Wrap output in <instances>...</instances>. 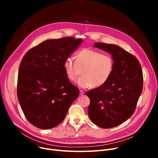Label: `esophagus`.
Instances as JSON below:
<instances>
[{
    "instance_id": "34e87169",
    "label": "esophagus",
    "mask_w": 158,
    "mask_h": 158,
    "mask_svg": "<svg viewBox=\"0 0 158 158\" xmlns=\"http://www.w3.org/2000/svg\"><path fill=\"white\" fill-rule=\"evenodd\" d=\"M84 94H85V92H84L82 90H80V91H79V94H80V95H84Z\"/></svg>"
}]
</instances>
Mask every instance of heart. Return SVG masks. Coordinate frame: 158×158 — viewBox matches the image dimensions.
Wrapping results in <instances>:
<instances>
[{"label":"heart","mask_w":158,"mask_h":158,"mask_svg":"<svg viewBox=\"0 0 158 158\" xmlns=\"http://www.w3.org/2000/svg\"><path fill=\"white\" fill-rule=\"evenodd\" d=\"M74 61L71 57L66 58L63 69L66 76L71 81H76L81 73L83 74L77 81L81 88L99 87L109 80L113 73L114 62L109 54L89 48H83L76 52Z\"/></svg>","instance_id":"obj_1"}]
</instances>
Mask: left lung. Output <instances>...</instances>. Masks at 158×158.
<instances>
[{"mask_svg":"<svg viewBox=\"0 0 158 158\" xmlns=\"http://www.w3.org/2000/svg\"><path fill=\"white\" fill-rule=\"evenodd\" d=\"M94 47L109 52L114 66L104 85L86 92L90 100L88 116L97 126L112 128L134 113L142 92L143 73L137 58L120 47L101 42L94 44Z\"/></svg>","mask_w":158,"mask_h":158,"instance_id":"1","label":"left lung"}]
</instances>
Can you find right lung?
Masks as SVG:
<instances>
[{
    "label": "right lung",
    "mask_w": 158,
    "mask_h": 158,
    "mask_svg": "<svg viewBox=\"0 0 158 158\" xmlns=\"http://www.w3.org/2000/svg\"><path fill=\"white\" fill-rule=\"evenodd\" d=\"M82 42L65 37L43 41L25 54L19 66L17 96L27 120L48 129L64 120L79 89L72 85L63 63Z\"/></svg>",
    "instance_id": "add662e5"
}]
</instances>
